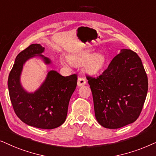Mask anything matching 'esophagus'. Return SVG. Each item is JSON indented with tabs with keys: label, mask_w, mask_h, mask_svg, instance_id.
<instances>
[{
	"label": "esophagus",
	"mask_w": 156,
	"mask_h": 156,
	"mask_svg": "<svg viewBox=\"0 0 156 156\" xmlns=\"http://www.w3.org/2000/svg\"><path fill=\"white\" fill-rule=\"evenodd\" d=\"M86 83V80L84 78H82V77H80L78 79V86H82Z\"/></svg>",
	"instance_id": "1"
}]
</instances>
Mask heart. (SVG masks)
Returning <instances> with one entry per match:
<instances>
[{"label": "heart", "instance_id": "b5f03b06", "mask_svg": "<svg viewBox=\"0 0 156 156\" xmlns=\"http://www.w3.org/2000/svg\"><path fill=\"white\" fill-rule=\"evenodd\" d=\"M69 61L72 65L76 66H82L85 63V68L90 73L95 74L105 67L106 58L101 53H95L90 55V52L84 51L71 55L69 58Z\"/></svg>", "mask_w": 156, "mask_h": 156}]
</instances>
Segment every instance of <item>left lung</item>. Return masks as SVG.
I'll return each instance as SVG.
<instances>
[{
  "mask_svg": "<svg viewBox=\"0 0 156 156\" xmlns=\"http://www.w3.org/2000/svg\"><path fill=\"white\" fill-rule=\"evenodd\" d=\"M100 125L116 129L139 117L148 93V77L140 57L122 49L97 78L86 76Z\"/></svg>",
  "mask_w": 156,
  "mask_h": 156,
  "instance_id": "8db88e82",
  "label": "left lung"
}]
</instances>
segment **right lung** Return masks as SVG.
I'll return each instance as SVG.
<instances>
[{
	"mask_svg": "<svg viewBox=\"0 0 156 156\" xmlns=\"http://www.w3.org/2000/svg\"><path fill=\"white\" fill-rule=\"evenodd\" d=\"M45 48L40 44H31L16 56L8 80V91L14 111L27 125L42 129H53L66 119L70 97L77 86V75L63 76L50 70L38 90L28 93L20 83V75L25 63L39 56L45 64L51 60L42 55Z\"/></svg>",
	"mask_w": 156,
	"mask_h": 156,
	"instance_id": "add662e5",
	"label": "right lung"
}]
</instances>
